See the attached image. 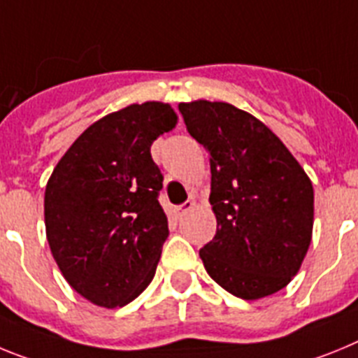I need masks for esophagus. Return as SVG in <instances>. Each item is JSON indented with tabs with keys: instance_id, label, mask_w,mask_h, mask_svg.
I'll return each mask as SVG.
<instances>
[{
	"instance_id": "esophagus-1",
	"label": "esophagus",
	"mask_w": 358,
	"mask_h": 358,
	"mask_svg": "<svg viewBox=\"0 0 358 358\" xmlns=\"http://www.w3.org/2000/svg\"><path fill=\"white\" fill-rule=\"evenodd\" d=\"M192 205H194V201H185V203H182V205H178V207H175V209H173V213H175V216L176 217H182L183 214L187 213V210H191L192 209Z\"/></svg>"
}]
</instances>
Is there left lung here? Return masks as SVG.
Listing matches in <instances>:
<instances>
[{"label":"left lung","instance_id":"1","mask_svg":"<svg viewBox=\"0 0 358 358\" xmlns=\"http://www.w3.org/2000/svg\"><path fill=\"white\" fill-rule=\"evenodd\" d=\"M210 160L216 236L200 250L210 278L254 301L299 272L313 229V187L287 145L254 115L227 102H180Z\"/></svg>","mask_w":358,"mask_h":358}]
</instances>
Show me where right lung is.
I'll return each mask as SVG.
<instances>
[{"label": "right lung", "instance_id": "obj_1", "mask_svg": "<svg viewBox=\"0 0 358 358\" xmlns=\"http://www.w3.org/2000/svg\"><path fill=\"white\" fill-rule=\"evenodd\" d=\"M164 102L131 104L93 122L59 160L45 191L50 250L90 303H131L157 272L169 236L151 144L176 126Z\"/></svg>", "mask_w": 358, "mask_h": 358}]
</instances>
